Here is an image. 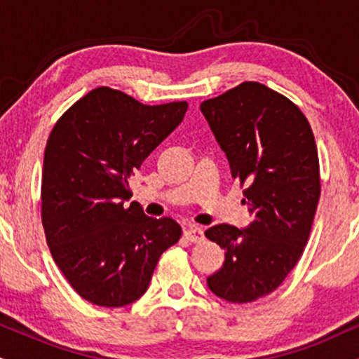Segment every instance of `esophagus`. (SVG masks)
Wrapping results in <instances>:
<instances>
[{
	"label": "esophagus",
	"instance_id": "34e87169",
	"mask_svg": "<svg viewBox=\"0 0 359 359\" xmlns=\"http://www.w3.org/2000/svg\"><path fill=\"white\" fill-rule=\"evenodd\" d=\"M184 237L189 241V243H201V241H204V231H202L198 226H189L187 229L184 231Z\"/></svg>",
	"mask_w": 359,
	"mask_h": 359
}]
</instances>
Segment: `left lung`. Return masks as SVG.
Returning a JSON list of instances; mask_svg holds the SVG:
<instances>
[{"label":"left lung","mask_w":359,"mask_h":359,"mask_svg":"<svg viewBox=\"0 0 359 359\" xmlns=\"http://www.w3.org/2000/svg\"><path fill=\"white\" fill-rule=\"evenodd\" d=\"M201 110L254 217L245 229H207V239L226 250L207 286L229 303H252L283 284L308 244L321 194L316 142L303 111L257 81L202 102Z\"/></svg>","instance_id":"8db88e82"}]
</instances>
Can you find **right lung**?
I'll list each match as a JSON object with an SVG mask.
<instances>
[{"label": "right lung", "mask_w": 359, "mask_h": 359, "mask_svg": "<svg viewBox=\"0 0 359 359\" xmlns=\"http://www.w3.org/2000/svg\"><path fill=\"white\" fill-rule=\"evenodd\" d=\"M187 102L144 105L98 86L60 116L45 149L41 221L70 286L103 308L144 296L165 250L179 243L174 219L144 214L128 179L182 122Z\"/></svg>", "instance_id": "right-lung-1"}]
</instances>
